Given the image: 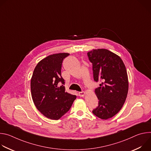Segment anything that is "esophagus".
<instances>
[{"label":"esophagus","mask_w":151,"mask_h":151,"mask_svg":"<svg viewBox=\"0 0 151 151\" xmlns=\"http://www.w3.org/2000/svg\"><path fill=\"white\" fill-rule=\"evenodd\" d=\"M78 94H79V97H83L85 96V93L84 91H82V92H79L78 93Z\"/></svg>","instance_id":"obj_1"}]
</instances>
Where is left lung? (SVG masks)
Here are the masks:
<instances>
[{"label":"left lung","mask_w":151,"mask_h":151,"mask_svg":"<svg viewBox=\"0 0 151 151\" xmlns=\"http://www.w3.org/2000/svg\"><path fill=\"white\" fill-rule=\"evenodd\" d=\"M88 56L93 64L95 81H101L95 90L99 106L93 113L101 119L115 116L122 107L128 91L125 64L119 56L106 49L93 50Z\"/></svg>","instance_id":"obj_1"}]
</instances>
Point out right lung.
I'll return each mask as SVG.
<instances>
[{
	"mask_svg": "<svg viewBox=\"0 0 151 151\" xmlns=\"http://www.w3.org/2000/svg\"><path fill=\"white\" fill-rule=\"evenodd\" d=\"M69 53L50 55L35 67L30 82L31 94L37 110L45 117L59 119L71 107L76 96L65 92L61 75L62 62Z\"/></svg>",
	"mask_w": 151,
	"mask_h": 151,
	"instance_id": "1",
	"label": "right lung"
}]
</instances>
